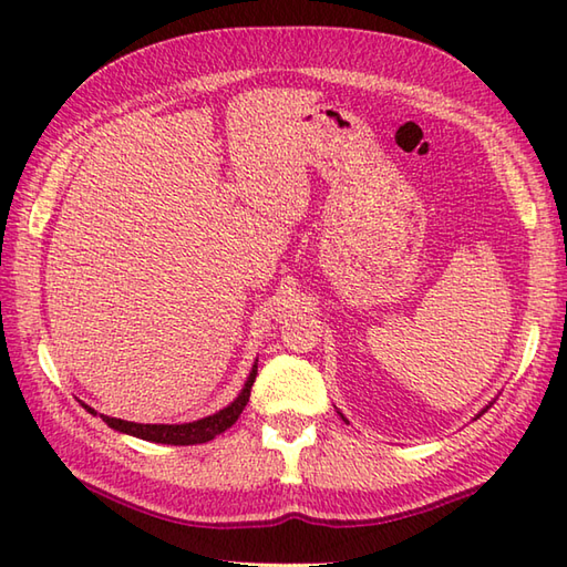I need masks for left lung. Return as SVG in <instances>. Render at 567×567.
<instances>
[{
	"mask_svg": "<svg viewBox=\"0 0 567 567\" xmlns=\"http://www.w3.org/2000/svg\"><path fill=\"white\" fill-rule=\"evenodd\" d=\"M491 405H493V403H491ZM491 405H485V408H483V411H481V413H478V415H476V417H481V415H483V413H485V411H488V408H491ZM338 413H340V411H338ZM340 417H343V420H346V423H348V417H346V415H343V413H340Z\"/></svg>",
	"mask_w": 567,
	"mask_h": 567,
	"instance_id": "left-lung-1",
	"label": "left lung"
}]
</instances>
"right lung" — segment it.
<instances>
[{
	"instance_id": "add662e5",
	"label": "right lung",
	"mask_w": 567,
	"mask_h": 567,
	"mask_svg": "<svg viewBox=\"0 0 567 567\" xmlns=\"http://www.w3.org/2000/svg\"><path fill=\"white\" fill-rule=\"evenodd\" d=\"M258 374V360L251 367V374L246 377V384L241 389L239 396H236L227 408L221 411L193 420V423H183V425H144V423H127V420L121 417H111V415H101L103 423L113 427L115 432L123 434H133V437L147 440V442H156V444H176V446H188V444H203L215 440L217 434H221L224 430H229L236 420H239L241 411L248 403V396H251V386ZM91 415H96L94 408H89L86 403H82Z\"/></svg>"
}]
</instances>
